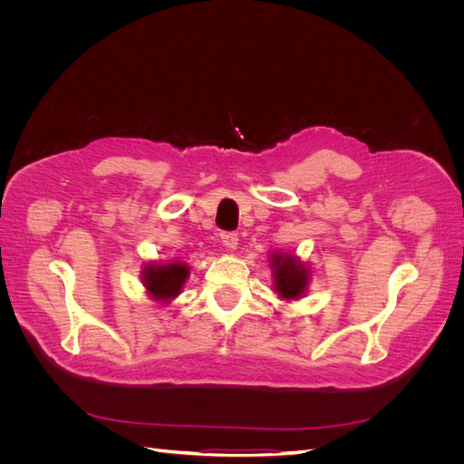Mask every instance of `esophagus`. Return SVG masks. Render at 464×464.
Listing matches in <instances>:
<instances>
[{"label":"esophagus","instance_id":"obj_1","mask_svg":"<svg viewBox=\"0 0 464 464\" xmlns=\"http://www.w3.org/2000/svg\"><path fill=\"white\" fill-rule=\"evenodd\" d=\"M220 240L228 249H236L237 247V234L236 232H222L220 234Z\"/></svg>","mask_w":464,"mask_h":464}]
</instances>
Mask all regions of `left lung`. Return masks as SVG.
I'll return each mask as SVG.
<instances>
[{"mask_svg": "<svg viewBox=\"0 0 464 464\" xmlns=\"http://www.w3.org/2000/svg\"><path fill=\"white\" fill-rule=\"evenodd\" d=\"M275 290L286 300L300 298L307 286V269L292 256H273Z\"/></svg>", "mask_w": 464, "mask_h": 464, "instance_id": "8db88e82", "label": "left lung"}]
</instances>
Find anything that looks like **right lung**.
Returning a JSON list of instances; mask_svg holds the SVG:
<instances>
[{
	"instance_id": "add662e5",
	"label": "right lung",
	"mask_w": 464,
	"mask_h": 464,
	"mask_svg": "<svg viewBox=\"0 0 464 464\" xmlns=\"http://www.w3.org/2000/svg\"><path fill=\"white\" fill-rule=\"evenodd\" d=\"M188 275V265L174 261L166 265H147L143 280L154 300H172L184 286Z\"/></svg>"
}]
</instances>
